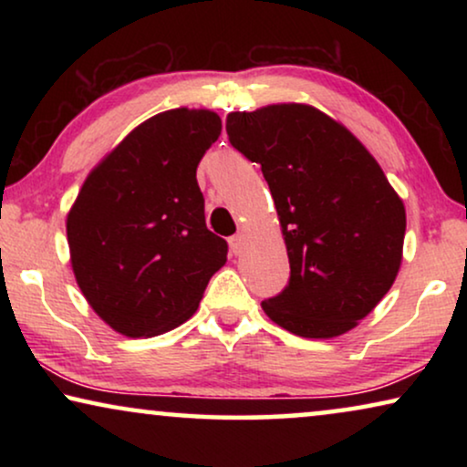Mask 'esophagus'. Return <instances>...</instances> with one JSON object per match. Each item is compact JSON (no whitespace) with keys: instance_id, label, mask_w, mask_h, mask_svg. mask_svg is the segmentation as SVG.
I'll return each instance as SVG.
<instances>
[{"instance_id":"34e87169","label":"esophagus","mask_w":467,"mask_h":467,"mask_svg":"<svg viewBox=\"0 0 467 467\" xmlns=\"http://www.w3.org/2000/svg\"><path fill=\"white\" fill-rule=\"evenodd\" d=\"M229 248H232L234 254H238L242 251V234H235L229 238Z\"/></svg>"}]
</instances>
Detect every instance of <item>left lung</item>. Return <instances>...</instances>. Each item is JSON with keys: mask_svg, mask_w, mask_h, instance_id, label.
Segmentation results:
<instances>
[{"mask_svg": "<svg viewBox=\"0 0 467 467\" xmlns=\"http://www.w3.org/2000/svg\"><path fill=\"white\" fill-rule=\"evenodd\" d=\"M227 136L259 163L289 253V285L265 299L302 337L353 329L387 296L401 264L404 203L347 127L304 104L232 112Z\"/></svg>", "mask_w": 467, "mask_h": 467, "instance_id": "1", "label": "left lung"}]
</instances>
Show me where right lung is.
Returning <instances> with one entry per match:
<instances>
[{"label": "right lung", "instance_id": "add662e5", "mask_svg": "<svg viewBox=\"0 0 467 467\" xmlns=\"http://www.w3.org/2000/svg\"><path fill=\"white\" fill-rule=\"evenodd\" d=\"M221 136L219 114L176 108L136 127L82 184L67 214L76 283L130 337L193 315L227 242L210 232L195 171Z\"/></svg>", "mask_w": 467, "mask_h": 467}]
</instances>
